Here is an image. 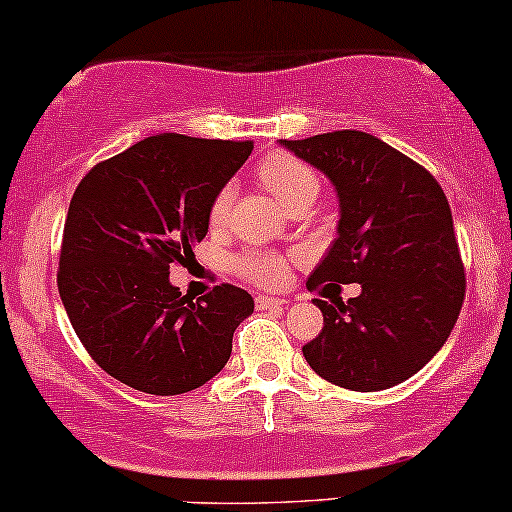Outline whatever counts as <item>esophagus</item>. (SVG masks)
Returning a JSON list of instances; mask_svg holds the SVG:
<instances>
[{"instance_id":"34e87169","label":"esophagus","mask_w":512,"mask_h":512,"mask_svg":"<svg viewBox=\"0 0 512 512\" xmlns=\"http://www.w3.org/2000/svg\"><path fill=\"white\" fill-rule=\"evenodd\" d=\"M255 303H257V307H260V310H267V307H281V305H286V300H283V298H274V295H257Z\"/></svg>"}]
</instances>
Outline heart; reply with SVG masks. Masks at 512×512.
<instances>
[{
	"label": "heart",
	"instance_id": "obj_1",
	"mask_svg": "<svg viewBox=\"0 0 512 512\" xmlns=\"http://www.w3.org/2000/svg\"><path fill=\"white\" fill-rule=\"evenodd\" d=\"M257 178L269 193L279 197V200L288 209L303 205L307 200H315L319 193V176L310 164L293 155H269L264 157L260 166H257ZM233 197H236V188L233 183L221 186L214 193L212 202L207 209L209 229L221 231L226 229L231 217ZM233 272L240 279L255 283L262 288H276L286 281L288 264L286 257L274 250H245L233 257Z\"/></svg>",
	"mask_w": 512,
	"mask_h": 512
}]
</instances>
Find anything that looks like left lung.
I'll return each instance as SVG.
<instances>
[{
  "mask_svg": "<svg viewBox=\"0 0 512 512\" xmlns=\"http://www.w3.org/2000/svg\"><path fill=\"white\" fill-rule=\"evenodd\" d=\"M336 186L338 238L307 279L360 283L357 298H315L324 329L303 346L319 377L350 391H384L439 353L465 300V267L439 181L362 131L283 140Z\"/></svg>",
  "mask_w": 512,
  "mask_h": 512,
  "instance_id": "8db88e82",
  "label": "left lung"
}]
</instances>
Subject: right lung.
<instances>
[{"mask_svg":"<svg viewBox=\"0 0 512 512\" xmlns=\"http://www.w3.org/2000/svg\"><path fill=\"white\" fill-rule=\"evenodd\" d=\"M250 152L252 140L150 135L78 183L57 283L73 331L109 377L178 396L229 362L250 293L219 283L193 303L171 286L169 267L205 238L209 202Z\"/></svg>","mask_w":512,"mask_h":512,"instance_id":"obj_1","label":"right lung"}]
</instances>
